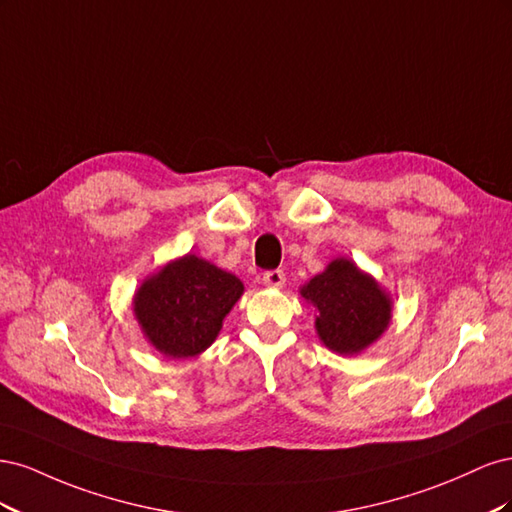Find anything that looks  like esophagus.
Masks as SVG:
<instances>
[{
    "label": "esophagus",
    "instance_id": "obj_1",
    "mask_svg": "<svg viewBox=\"0 0 512 512\" xmlns=\"http://www.w3.org/2000/svg\"><path fill=\"white\" fill-rule=\"evenodd\" d=\"M286 282V275L280 269H273V271H265L262 273V284L271 286V288H282Z\"/></svg>",
    "mask_w": 512,
    "mask_h": 512
}]
</instances>
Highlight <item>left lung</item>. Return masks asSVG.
<instances>
[{
	"label": "left lung",
	"mask_w": 512,
	"mask_h": 512,
	"mask_svg": "<svg viewBox=\"0 0 512 512\" xmlns=\"http://www.w3.org/2000/svg\"><path fill=\"white\" fill-rule=\"evenodd\" d=\"M301 294L318 309L316 331L324 346L339 354L361 352L389 327V297L350 260H333Z\"/></svg>",
	"instance_id": "1"
}]
</instances>
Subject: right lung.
Here are the masks:
<instances>
[{
	"label": "right lung",
	"instance_id": "obj_1",
	"mask_svg": "<svg viewBox=\"0 0 512 512\" xmlns=\"http://www.w3.org/2000/svg\"><path fill=\"white\" fill-rule=\"evenodd\" d=\"M241 294L243 284L232 273L203 258L183 256L141 286L134 312L162 354L188 359L213 344Z\"/></svg>",
	"mask_w": 512,
	"mask_h": 512
}]
</instances>
